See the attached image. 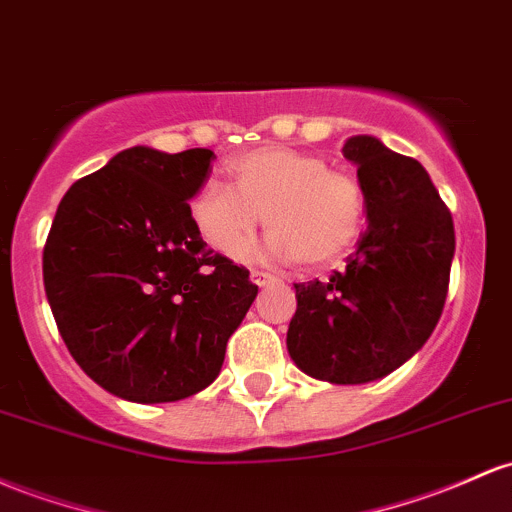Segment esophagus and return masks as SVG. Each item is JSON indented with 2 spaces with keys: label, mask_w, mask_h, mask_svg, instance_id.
I'll return each instance as SVG.
<instances>
[{
  "label": "esophagus",
  "mask_w": 512,
  "mask_h": 512,
  "mask_svg": "<svg viewBox=\"0 0 512 512\" xmlns=\"http://www.w3.org/2000/svg\"><path fill=\"white\" fill-rule=\"evenodd\" d=\"M250 279H252V284H257V286H265V284L279 282V279L274 277V274L265 272V269H252V272H250Z\"/></svg>",
  "instance_id": "obj_1"
}]
</instances>
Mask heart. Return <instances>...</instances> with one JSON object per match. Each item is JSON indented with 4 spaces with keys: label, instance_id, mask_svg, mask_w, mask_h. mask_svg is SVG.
Instances as JSON below:
<instances>
[{
    "label": "heart",
    "instance_id": "1",
    "mask_svg": "<svg viewBox=\"0 0 512 512\" xmlns=\"http://www.w3.org/2000/svg\"><path fill=\"white\" fill-rule=\"evenodd\" d=\"M226 170L230 187L206 182L189 204L194 228L221 255L245 250L265 221L269 255L323 267L362 233V184L352 172L328 167L323 155L267 145L233 157Z\"/></svg>",
    "mask_w": 512,
    "mask_h": 512
}]
</instances>
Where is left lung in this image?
Listing matches in <instances>:
<instances>
[{
    "mask_svg": "<svg viewBox=\"0 0 512 512\" xmlns=\"http://www.w3.org/2000/svg\"><path fill=\"white\" fill-rule=\"evenodd\" d=\"M357 165L369 226L342 272L294 284L286 347L301 372L367 384L411 359L442 316L454 223L430 174L372 136L342 148Z\"/></svg>",
    "mask_w": 512,
    "mask_h": 512,
    "instance_id": "left-lung-1",
    "label": "left lung"
}]
</instances>
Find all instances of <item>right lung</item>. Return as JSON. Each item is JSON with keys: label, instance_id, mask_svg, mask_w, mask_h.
Returning a JSON list of instances; mask_svg holds the SVG:
<instances>
[{"label": "right lung", "instance_id": "right-lung-1", "mask_svg": "<svg viewBox=\"0 0 512 512\" xmlns=\"http://www.w3.org/2000/svg\"><path fill=\"white\" fill-rule=\"evenodd\" d=\"M213 157L136 145L77 179L55 211L43 247L50 311L82 372L126 401L206 389L257 296L189 213Z\"/></svg>", "mask_w": 512, "mask_h": 512}]
</instances>
